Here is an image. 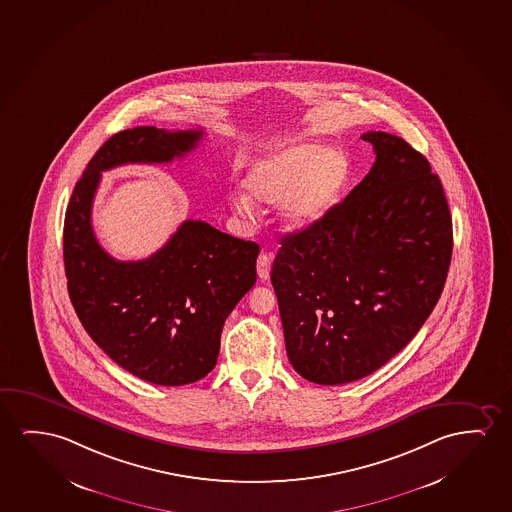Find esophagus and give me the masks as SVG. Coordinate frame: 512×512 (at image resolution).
<instances>
[{"label": "esophagus", "instance_id": "esophagus-1", "mask_svg": "<svg viewBox=\"0 0 512 512\" xmlns=\"http://www.w3.org/2000/svg\"><path fill=\"white\" fill-rule=\"evenodd\" d=\"M272 261H274V254L272 252H261L256 261V268H258V275L261 281H267L270 277V270H272Z\"/></svg>", "mask_w": 512, "mask_h": 512}]
</instances>
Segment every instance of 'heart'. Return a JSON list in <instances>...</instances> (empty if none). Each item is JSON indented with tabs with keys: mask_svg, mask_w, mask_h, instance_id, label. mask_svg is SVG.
I'll return each mask as SVG.
<instances>
[{
	"mask_svg": "<svg viewBox=\"0 0 512 512\" xmlns=\"http://www.w3.org/2000/svg\"><path fill=\"white\" fill-rule=\"evenodd\" d=\"M353 175L346 152L319 142H295L256 159L242 186L231 189V209L256 216L258 203L282 205L289 230L305 231L323 223L339 207Z\"/></svg>",
	"mask_w": 512,
	"mask_h": 512,
	"instance_id": "obj_1",
	"label": "heart"
}]
</instances>
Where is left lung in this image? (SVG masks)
<instances>
[{"label":"left lung","instance_id":"8db88e82","mask_svg":"<svg viewBox=\"0 0 512 512\" xmlns=\"http://www.w3.org/2000/svg\"><path fill=\"white\" fill-rule=\"evenodd\" d=\"M375 163L323 223L281 238L272 267L286 351L303 379L358 381L419 332L446 284L453 219L404 138L368 131Z\"/></svg>","mask_w":512,"mask_h":512}]
</instances>
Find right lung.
<instances>
[{
  "mask_svg": "<svg viewBox=\"0 0 512 512\" xmlns=\"http://www.w3.org/2000/svg\"><path fill=\"white\" fill-rule=\"evenodd\" d=\"M202 137L156 126L119 131L91 158L66 209L63 256L80 323L119 367L158 386L200 381L216 367L224 321L256 282L260 245L189 219L149 258L117 261L94 237L91 209L101 172L170 163Z\"/></svg>",
  "mask_w": 512,
  "mask_h": 512,
  "instance_id": "right-lung-1",
  "label": "right lung"
}]
</instances>
